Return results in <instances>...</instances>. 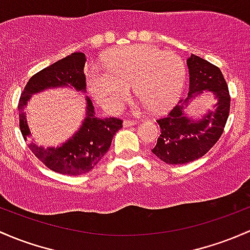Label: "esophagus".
Returning <instances> with one entry per match:
<instances>
[{"instance_id":"esophagus-1","label":"esophagus","mask_w":250,"mask_h":250,"mask_svg":"<svg viewBox=\"0 0 250 250\" xmlns=\"http://www.w3.org/2000/svg\"><path fill=\"white\" fill-rule=\"evenodd\" d=\"M136 125V121H134V120L123 121V125H125V127H132V125Z\"/></svg>"}]
</instances>
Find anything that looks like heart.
Here are the masks:
<instances>
[{
  "label": "heart",
  "instance_id": "heart-1",
  "mask_svg": "<svg viewBox=\"0 0 250 250\" xmlns=\"http://www.w3.org/2000/svg\"><path fill=\"white\" fill-rule=\"evenodd\" d=\"M105 67L90 70L88 88L110 112L122 109L133 85L136 96L151 111H165L177 101L186 79V65L178 55L151 45L125 46L110 52Z\"/></svg>",
  "mask_w": 250,
  "mask_h": 250
}]
</instances>
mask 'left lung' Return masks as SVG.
Returning <instances> with one entry per match:
<instances>
[{"instance_id":"obj_1","label":"left lung","mask_w":250,"mask_h":250,"mask_svg":"<svg viewBox=\"0 0 250 250\" xmlns=\"http://www.w3.org/2000/svg\"><path fill=\"white\" fill-rule=\"evenodd\" d=\"M187 64L188 98H180L167 116L157 120L160 135L152 152L167 164H186L205 156L222 136L230 112L229 88L219 68L196 55L189 57ZM205 89L217 97L216 111L208 113L200 121L186 118L183 105Z\"/></svg>"}]
</instances>
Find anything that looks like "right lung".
Instances as JSON below:
<instances>
[{"label":"right lung","instance_id":"add662e5","mask_svg":"<svg viewBox=\"0 0 250 250\" xmlns=\"http://www.w3.org/2000/svg\"><path fill=\"white\" fill-rule=\"evenodd\" d=\"M86 57L83 52H73L69 56L52 63L31 77L21 92L19 99V127L23 140L32 153L50 170L63 175H83L91 171L97 163L109 151L116 132L123 127V121L117 117L99 118L94 116L93 105L87 101V114L80 130L72 139L57 148H44L31 140L23 106L33 93L44 88L72 86L78 91H86V75L83 73Z\"/></svg>","mask_w":250,"mask_h":250}]
</instances>
